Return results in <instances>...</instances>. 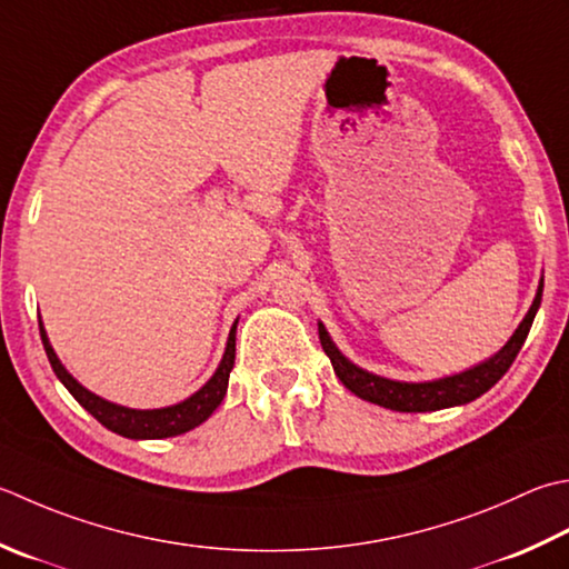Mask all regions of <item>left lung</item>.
<instances>
[{"mask_svg": "<svg viewBox=\"0 0 569 569\" xmlns=\"http://www.w3.org/2000/svg\"><path fill=\"white\" fill-rule=\"evenodd\" d=\"M540 300H542V283L538 286L536 300H532L528 316L522 318V322L516 328L513 338H510L503 348L493 355V358H488L486 362L476 365L466 372L441 377V380H431V382H397V380H387V377L367 372L362 367L352 365L348 358H345V355L336 348V342L330 340L322 322H318V336H320L322 350H326V355L332 362V370L338 375V380L348 387L352 395L365 399V402L380 405L385 409H395V411H437V409L473 402L476 397L488 392V389H491L500 377L508 372V367L513 365L522 342L528 338L532 320H536V313L540 308Z\"/></svg>", "mask_w": 569, "mask_h": 569, "instance_id": "1", "label": "left lung"}]
</instances>
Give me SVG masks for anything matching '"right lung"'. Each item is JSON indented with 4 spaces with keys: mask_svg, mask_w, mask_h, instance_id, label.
Listing matches in <instances>:
<instances>
[{
    "mask_svg": "<svg viewBox=\"0 0 569 569\" xmlns=\"http://www.w3.org/2000/svg\"><path fill=\"white\" fill-rule=\"evenodd\" d=\"M237 322L239 320H233V326L229 330L224 358H221L217 372L211 375V380L202 389H199V392L187 397L184 402L172 405V407H162V409L120 407V405L108 402V399H103V397L88 392L81 382L73 380L69 370L61 365V360L56 358V352L51 348L41 320H39V332H41L43 350H47V358L53 367L56 377H59L63 387L69 389L76 402L81 405L88 415H93L106 429L116 431L126 439H167V437H180V433L199 427L202 421H207L211 417V411L221 405V399H224L227 387H229V372L233 367V358H237Z\"/></svg>",
    "mask_w": 569,
    "mask_h": 569,
    "instance_id": "add662e5",
    "label": "right lung"
}]
</instances>
